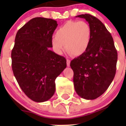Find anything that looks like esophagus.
I'll list each match as a JSON object with an SVG mask.
<instances>
[{
  "mask_svg": "<svg viewBox=\"0 0 126 126\" xmlns=\"http://www.w3.org/2000/svg\"><path fill=\"white\" fill-rule=\"evenodd\" d=\"M70 62H71V61L69 60V59L66 60V64H67V66H70Z\"/></svg>",
  "mask_w": 126,
  "mask_h": 126,
  "instance_id": "obj_1",
  "label": "esophagus"
}]
</instances>
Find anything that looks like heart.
I'll use <instances>...</instances> for the list:
<instances>
[{
    "label": "heart",
    "mask_w": 126,
    "mask_h": 126,
    "mask_svg": "<svg viewBox=\"0 0 126 126\" xmlns=\"http://www.w3.org/2000/svg\"><path fill=\"white\" fill-rule=\"evenodd\" d=\"M91 35V27L87 22L68 21L57 30L52 46L57 54H62L66 46L69 54L80 56L88 49Z\"/></svg>",
    "instance_id": "heart-1"
}]
</instances>
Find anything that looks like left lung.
Returning <instances> with one entry per match:
<instances>
[{
    "mask_svg": "<svg viewBox=\"0 0 126 126\" xmlns=\"http://www.w3.org/2000/svg\"><path fill=\"white\" fill-rule=\"evenodd\" d=\"M76 17L88 22L92 35L87 52L71 62L74 88L82 98L95 99L107 90L115 77L117 51L111 34L100 20L89 14Z\"/></svg>",
    "mask_w": 126,
    "mask_h": 126,
    "instance_id": "1",
    "label": "left lung"
}]
</instances>
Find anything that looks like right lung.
Listing matches in <instances>:
<instances>
[{"label":"right lung","mask_w":126,"mask_h":126,"mask_svg":"<svg viewBox=\"0 0 126 126\" xmlns=\"http://www.w3.org/2000/svg\"><path fill=\"white\" fill-rule=\"evenodd\" d=\"M57 21L35 17L17 31L11 51L12 69L19 85L36 102L50 99L55 80L66 68V60L50 50Z\"/></svg>","instance_id":"obj_1"}]
</instances>
